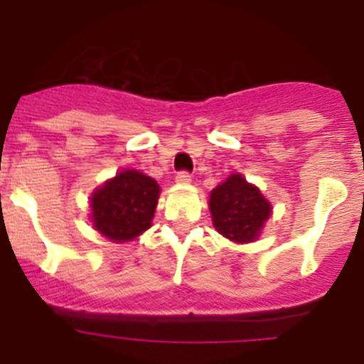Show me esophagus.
I'll return each instance as SVG.
<instances>
[{
  "label": "esophagus",
  "instance_id": "34e87169",
  "mask_svg": "<svg viewBox=\"0 0 364 364\" xmlns=\"http://www.w3.org/2000/svg\"><path fill=\"white\" fill-rule=\"evenodd\" d=\"M176 182H178V184H189V182H191V175H189L188 171H180V173H176Z\"/></svg>",
  "mask_w": 364,
  "mask_h": 364
}]
</instances>
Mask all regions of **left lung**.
Wrapping results in <instances>:
<instances>
[{"mask_svg":"<svg viewBox=\"0 0 364 364\" xmlns=\"http://www.w3.org/2000/svg\"><path fill=\"white\" fill-rule=\"evenodd\" d=\"M215 230L233 242H253L272 215V204L242 175H230L211 191Z\"/></svg>","mask_w":364,"mask_h":364,"instance_id":"obj_1","label":"left lung"}]
</instances>
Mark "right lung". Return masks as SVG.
Instances as JSON below:
<instances>
[{
	"label": "right lung",
	"mask_w": 364,
	"mask_h": 364,
	"mask_svg": "<svg viewBox=\"0 0 364 364\" xmlns=\"http://www.w3.org/2000/svg\"><path fill=\"white\" fill-rule=\"evenodd\" d=\"M159 195L156 180L136 169H125L92 193V228L112 242L136 239L151 228Z\"/></svg>",
	"instance_id": "1"
}]
</instances>
